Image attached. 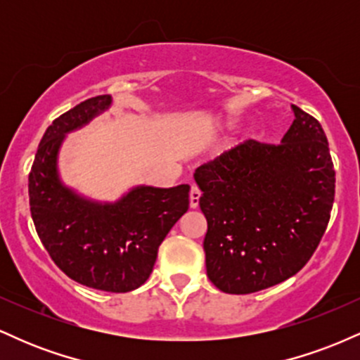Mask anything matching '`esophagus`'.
Wrapping results in <instances>:
<instances>
[{
	"mask_svg": "<svg viewBox=\"0 0 360 360\" xmlns=\"http://www.w3.org/2000/svg\"><path fill=\"white\" fill-rule=\"evenodd\" d=\"M200 189L196 188V186H191V191H189V206L191 208H198V205H200Z\"/></svg>",
	"mask_w": 360,
	"mask_h": 360,
	"instance_id": "34e87169",
	"label": "esophagus"
}]
</instances>
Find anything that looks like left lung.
<instances>
[{
    "label": "left lung",
    "instance_id": "8db88e82",
    "mask_svg": "<svg viewBox=\"0 0 360 360\" xmlns=\"http://www.w3.org/2000/svg\"><path fill=\"white\" fill-rule=\"evenodd\" d=\"M278 146L247 140L194 172L208 221L206 274L220 291L249 295L304 267L323 237L335 171L320 122L292 105Z\"/></svg>",
    "mask_w": 360,
    "mask_h": 360
}]
</instances>
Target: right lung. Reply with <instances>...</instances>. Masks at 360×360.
Segmentation results:
<instances>
[{
  "label": "right lung",
  "mask_w": 360,
  "mask_h": 360,
  "mask_svg": "<svg viewBox=\"0 0 360 360\" xmlns=\"http://www.w3.org/2000/svg\"><path fill=\"white\" fill-rule=\"evenodd\" d=\"M110 105V94H101L53 120L37 148L28 196L37 233L65 276L100 291L128 292L148 279L159 245L188 212L189 186H137L115 203H100L62 183L57 155L65 134Z\"/></svg>",
  "instance_id": "obj_1"
}]
</instances>
